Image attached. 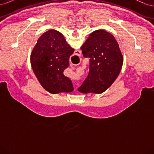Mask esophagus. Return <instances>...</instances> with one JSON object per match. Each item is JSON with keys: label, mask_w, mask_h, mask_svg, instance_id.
<instances>
[{"label": "esophagus", "mask_w": 154, "mask_h": 154, "mask_svg": "<svg viewBox=\"0 0 154 154\" xmlns=\"http://www.w3.org/2000/svg\"><path fill=\"white\" fill-rule=\"evenodd\" d=\"M78 51V52H77V53H76V54H77L78 55L80 56V55L81 54V52H80V51Z\"/></svg>", "instance_id": "1"}]
</instances>
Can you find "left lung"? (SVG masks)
<instances>
[{
  "label": "left lung",
  "mask_w": 154,
  "mask_h": 154,
  "mask_svg": "<svg viewBox=\"0 0 154 154\" xmlns=\"http://www.w3.org/2000/svg\"><path fill=\"white\" fill-rule=\"evenodd\" d=\"M81 49L89 58V71L79 92L101 94L112 84L122 70L123 58L114 36L104 30L90 34Z\"/></svg>",
  "instance_id": "8db88e82"
}]
</instances>
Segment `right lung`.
I'll return each instance as SVG.
<instances>
[{"label": "right lung", "instance_id": "obj_1", "mask_svg": "<svg viewBox=\"0 0 154 154\" xmlns=\"http://www.w3.org/2000/svg\"><path fill=\"white\" fill-rule=\"evenodd\" d=\"M73 53L74 49L57 30L46 31L37 40L31 54V67L41 85L49 92L73 91L71 80L63 73Z\"/></svg>", "mask_w": 154, "mask_h": 154}]
</instances>
